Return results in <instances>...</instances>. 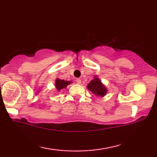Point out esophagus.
I'll return each mask as SVG.
<instances>
[{"label":"esophagus","instance_id":"34e87169","mask_svg":"<svg viewBox=\"0 0 157 157\" xmlns=\"http://www.w3.org/2000/svg\"><path fill=\"white\" fill-rule=\"evenodd\" d=\"M76 82H78V84H81V83H82V81H81V79H79V78H78V79H76Z\"/></svg>","mask_w":157,"mask_h":157}]
</instances>
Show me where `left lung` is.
<instances>
[{
    "label": "left lung",
    "instance_id": "1",
    "mask_svg": "<svg viewBox=\"0 0 157 157\" xmlns=\"http://www.w3.org/2000/svg\"><path fill=\"white\" fill-rule=\"evenodd\" d=\"M86 88L92 94L99 97H104L107 93V87L102 84L97 75H94V78L87 84Z\"/></svg>",
    "mask_w": 157,
    "mask_h": 157
}]
</instances>
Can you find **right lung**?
<instances>
[{"label":"right lung","mask_w":157,"mask_h":157,"mask_svg":"<svg viewBox=\"0 0 157 157\" xmlns=\"http://www.w3.org/2000/svg\"><path fill=\"white\" fill-rule=\"evenodd\" d=\"M72 81H67L64 79H61L59 78H57L55 79V86L57 91H60L63 89H66L69 84L72 83Z\"/></svg>","instance_id":"right-lung-1"}]
</instances>
